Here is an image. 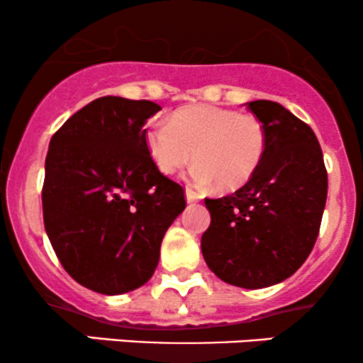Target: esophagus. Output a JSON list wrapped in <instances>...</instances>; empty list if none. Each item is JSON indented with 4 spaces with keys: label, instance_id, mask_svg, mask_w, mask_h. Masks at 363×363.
Here are the masks:
<instances>
[{
    "label": "esophagus",
    "instance_id": "34e87169",
    "mask_svg": "<svg viewBox=\"0 0 363 363\" xmlns=\"http://www.w3.org/2000/svg\"><path fill=\"white\" fill-rule=\"evenodd\" d=\"M199 199H201V196L196 193V191H193V189H186V201H187V203H198Z\"/></svg>",
    "mask_w": 363,
    "mask_h": 363
}]
</instances>
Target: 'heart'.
I'll return each mask as SVG.
<instances>
[{"label": "heart", "instance_id": "b5f03b06", "mask_svg": "<svg viewBox=\"0 0 363 363\" xmlns=\"http://www.w3.org/2000/svg\"><path fill=\"white\" fill-rule=\"evenodd\" d=\"M145 140L162 174L177 172L193 157L191 182H216L227 191L252 177L266 150V131L259 119L215 106L186 107L169 121H155Z\"/></svg>", "mask_w": 363, "mask_h": 363}]
</instances>
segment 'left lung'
I'll use <instances>...</instances> for the list:
<instances>
[{
	"label": "left lung",
	"mask_w": 363,
	"mask_h": 363,
	"mask_svg": "<svg viewBox=\"0 0 363 363\" xmlns=\"http://www.w3.org/2000/svg\"><path fill=\"white\" fill-rule=\"evenodd\" d=\"M245 106L264 126V155L240 189L205 199L211 223L201 251L220 280L254 290L286 280L307 259L326 206L328 174L306 123L278 102Z\"/></svg>",
	"instance_id": "left-lung-1"
}]
</instances>
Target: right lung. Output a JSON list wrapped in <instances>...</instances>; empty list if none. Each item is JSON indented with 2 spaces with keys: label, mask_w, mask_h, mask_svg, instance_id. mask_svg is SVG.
<instances>
[{
  "label": "right lung",
  "mask_w": 363,
  "mask_h": 363,
  "mask_svg": "<svg viewBox=\"0 0 363 363\" xmlns=\"http://www.w3.org/2000/svg\"><path fill=\"white\" fill-rule=\"evenodd\" d=\"M162 107L101 97L57 129L45 157L44 227L69 277L121 295L145 285L167 228L184 211V189L160 174L145 123Z\"/></svg>",
  "instance_id": "1"
}]
</instances>
